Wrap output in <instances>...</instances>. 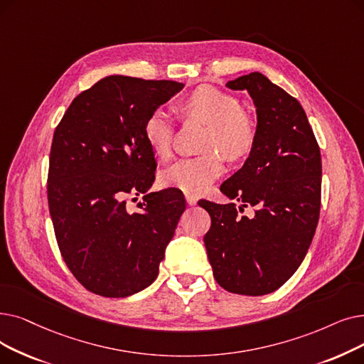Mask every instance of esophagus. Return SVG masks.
<instances>
[{
    "instance_id": "obj_1",
    "label": "esophagus",
    "mask_w": 364,
    "mask_h": 364,
    "mask_svg": "<svg viewBox=\"0 0 364 364\" xmlns=\"http://www.w3.org/2000/svg\"><path fill=\"white\" fill-rule=\"evenodd\" d=\"M186 202H187V205H196V202H198V198L196 196H191V195H186Z\"/></svg>"
}]
</instances>
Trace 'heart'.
<instances>
[{
	"label": "heart",
	"instance_id": "1",
	"mask_svg": "<svg viewBox=\"0 0 364 364\" xmlns=\"http://www.w3.org/2000/svg\"><path fill=\"white\" fill-rule=\"evenodd\" d=\"M183 119L207 123L200 141V156L187 157L164 169L159 183L177 188L184 195L199 196L225 172V155L229 159L245 156L257 138V126L230 95L211 86H200L177 105ZM173 122L164 109H154L143 123L146 144L157 159H168L172 153Z\"/></svg>",
	"mask_w": 364,
	"mask_h": 364
}]
</instances>
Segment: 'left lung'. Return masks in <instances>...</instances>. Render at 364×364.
<instances>
[{"mask_svg": "<svg viewBox=\"0 0 364 364\" xmlns=\"http://www.w3.org/2000/svg\"><path fill=\"white\" fill-rule=\"evenodd\" d=\"M226 86L250 93L257 138L242 168L220 187L242 207L198 202L211 217L203 242L221 287L263 296L297 271L312 242L321 205V154L302 105L269 78L250 73ZM248 204L257 207L251 219L239 214Z\"/></svg>", "mask_w": 364, "mask_h": 364, "instance_id": "1", "label": "left lung"}]
</instances>
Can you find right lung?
Masks as SVG:
<instances>
[{
    "mask_svg": "<svg viewBox=\"0 0 364 364\" xmlns=\"http://www.w3.org/2000/svg\"><path fill=\"white\" fill-rule=\"evenodd\" d=\"M183 87L108 75L77 95L56 126L49 211L68 269L95 294L131 296L159 274L186 200L176 188L149 193L156 161L143 123ZM141 193L140 211L129 213L125 199Z\"/></svg>",
    "mask_w": 364,
    "mask_h": 364,
    "instance_id": "right-lung-1",
    "label": "right lung"
}]
</instances>
